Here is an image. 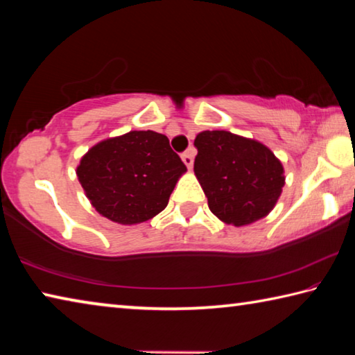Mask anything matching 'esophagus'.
Here are the masks:
<instances>
[{
  "instance_id": "1",
  "label": "esophagus",
  "mask_w": 355,
  "mask_h": 355,
  "mask_svg": "<svg viewBox=\"0 0 355 355\" xmlns=\"http://www.w3.org/2000/svg\"><path fill=\"white\" fill-rule=\"evenodd\" d=\"M182 159H183V163L186 164V167H188V169H192V164H194V156H192L191 150H188V152H184L182 155Z\"/></svg>"
}]
</instances>
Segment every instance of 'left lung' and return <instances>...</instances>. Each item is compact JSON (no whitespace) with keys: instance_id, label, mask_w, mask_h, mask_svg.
Listing matches in <instances>:
<instances>
[{"instance_id":"1","label":"left lung","mask_w":355,"mask_h":355,"mask_svg":"<svg viewBox=\"0 0 355 355\" xmlns=\"http://www.w3.org/2000/svg\"><path fill=\"white\" fill-rule=\"evenodd\" d=\"M194 146V173L216 218L243 227L272 211L285 171L271 148L225 130L202 131Z\"/></svg>"}]
</instances>
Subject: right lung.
Returning a JSON list of instances; mask_svg holds the SVG:
<instances>
[{
    "label": "right lung",
    "instance_id": "right-lung-1",
    "mask_svg": "<svg viewBox=\"0 0 355 355\" xmlns=\"http://www.w3.org/2000/svg\"><path fill=\"white\" fill-rule=\"evenodd\" d=\"M186 166L156 131H128L95 144L81 156L76 177L95 211L122 225L163 211Z\"/></svg>",
    "mask_w": 355,
    "mask_h": 355
}]
</instances>
